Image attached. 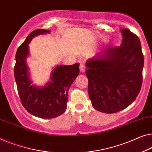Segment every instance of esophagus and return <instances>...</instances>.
Masks as SVG:
<instances>
[{"label":"esophagus","instance_id":"1","mask_svg":"<svg viewBox=\"0 0 152 152\" xmlns=\"http://www.w3.org/2000/svg\"><path fill=\"white\" fill-rule=\"evenodd\" d=\"M80 70L81 72H85V64H84L83 62L80 63Z\"/></svg>","mask_w":152,"mask_h":152}]
</instances>
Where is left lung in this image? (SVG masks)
Masks as SVG:
<instances>
[{
  "label": "left lung",
  "instance_id": "obj_1",
  "mask_svg": "<svg viewBox=\"0 0 152 152\" xmlns=\"http://www.w3.org/2000/svg\"><path fill=\"white\" fill-rule=\"evenodd\" d=\"M121 46L108 47L86 62L88 91L95 109L115 113L135 100L142 83L144 56L139 38L121 28Z\"/></svg>",
  "mask_w": 152,
  "mask_h": 152
}]
</instances>
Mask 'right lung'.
Returning a JSON list of instances; mask_svg holds the SVG:
<instances>
[{
  "label": "right lung",
  "mask_w": 152,
  "mask_h": 152,
  "mask_svg": "<svg viewBox=\"0 0 152 152\" xmlns=\"http://www.w3.org/2000/svg\"><path fill=\"white\" fill-rule=\"evenodd\" d=\"M50 33L39 28L31 32L18 48L15 54L14 76L18 95L22 106L31 115L42 119L58 117L65 111L67 92L79 74V63L59 65L53 70L51 81L43 88L31 85L26 58L28 55V44L34 36Z\"/></svg>",
  "instance_id": "right-lung-1"
}]
</instances>
